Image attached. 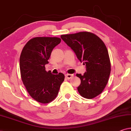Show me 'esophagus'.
Returning a JSON list of instances; mask_svg holds the SVG:
<instances>
[{"mask_svg": "<svg viewBox=\"0 0 131 131\" xmlns=\"http://www.w3.org/2000/svg\"><path fill=\"white\" fill-rule=\"evenodd\" d=\"M73 76H74V75L72 74H66V78L68 79H71V78H73Z\"/></svg>", "mask_w": 131, "mask_h": 131, "instance_id": "obj_1", "label": "esophagus"}]
</instances>
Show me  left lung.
I'll return each instance as SVG.
<instances>
[{
	"instance_id": "obj_1",
	"label": "left lung",
	"mask_w": 131,
	"mask_h": 131,
	"mask_svg": "<svg viewBox=\"0 0 131 131\" xmlns=\"http://www.w3.org/2000/svg\"><path fill=\"white\" fill-rule=\"evenodd\" d=\"M64 42L86 65L83 75L76 74L81 83L78 87L80 95L88 99L95 98L105 88L111 71L108 52L103 40L90 32L83 31L61 36Z\"/></svg>"
}]
</instances>
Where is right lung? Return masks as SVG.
<instances>
[{
	"label": "right lung",
	"instance_id": "1",
	"mask_svg": "<svg viewBox=\"0 0 131 131\" xmlns=\"http://www.w3.org/2000/svg\"><path fill=\"white\" fill-rule=\"evenodd\" d=\"M58 37H37L28 41L23 48L19 58L21 76L27 91L36 101L49 103L56 98L64 75L46 71L45 66L52 51L61 42Z\"/></svg>",
	"mask_w": 131,
	"mask_h": 131
}]
</instances>
